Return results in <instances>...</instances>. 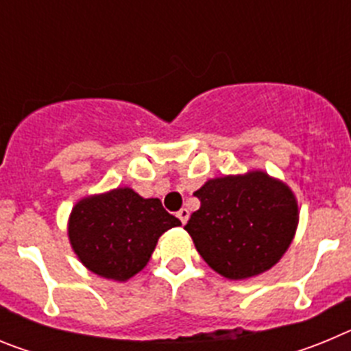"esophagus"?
I'll use <instances>...</instances> for the list:
<instances>
[{
    "label": "esophagus",
    "instance_id": "obj_1",
    "mask_svg": "<svg viewBox=\"0 0 351 351\" xmlns=\"http://www.w3.org/2000/svg\"><path fill=\"white\" fill-rule=\"evenodd\" d=\"M178 218L181 219V223L184 225V223L188 221V218H190V210L184 209V207H182V209H179L178 210Z\"/></svg>",
    "mask_w": 351,
    "mask_h": 351
}]
</instances>
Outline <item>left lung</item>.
Here are the masks:
<instances>
[{"label": "left lung", "mask_w": 351, "mask_h": 351, "mask_svg": "<svg viewBox=\"0 0 351 351\" xmlns=\"http://www.w3.org/2000/svg\"><path fill=\"white\" fill-rule=\"evenodd\" d=\"M193 195L200 209L184 230L207 265L228 280L269 271L295 235V195L262 170L209 179Z\"/></svg>", "instance_id": "8db88e82"}]
</instances>
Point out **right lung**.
<instances>
[{
	"mask_svg": "<svg viewBox=\"0 0 351 351\" xmlns=\"http://www.w3.org/2000/svg\"><path fill=\"white\" fill-rule=\"evenodd\" d=\"M160 198H144L132 188L80 198L68 219V237L91 272L126 281L147 265L158 239L179 226Z\"/></svg>",
	"mask_w": 351,
	"mask_h": 351,
	"instance_id": "add662e5",
	"label": "right lung"
}]
</instances>
